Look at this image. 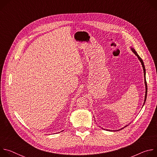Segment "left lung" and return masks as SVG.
I'll return each mask as SVG.
<instances>
[{
	"label": "left lung",
	"mask_w": 157,
	"mask_h": 157,
	"mask_svg": "<svg viewBox=\"0 0 157 157\" xmlns=\"http://www.w3.org/2000/svg\"><path fill=\"white\" fill-rule=\"evenodd\" d=\"M132 49V51L135 53V55L138 57V58L139 59L140 61L142 63V67H143V69H144V77H145V88H146V92H145V101H144V104L145 103V101H146V99H147V81H146V79H145V66H144V62H143V60L142 59V58L139 56V55L137 54V53L136 52V50L133 49V48H131ZM126 127V126H125ZM122 128H121L122 130Z\"/></svg>",
	"instance_id": "left-lung-1"
}]
</instances>
